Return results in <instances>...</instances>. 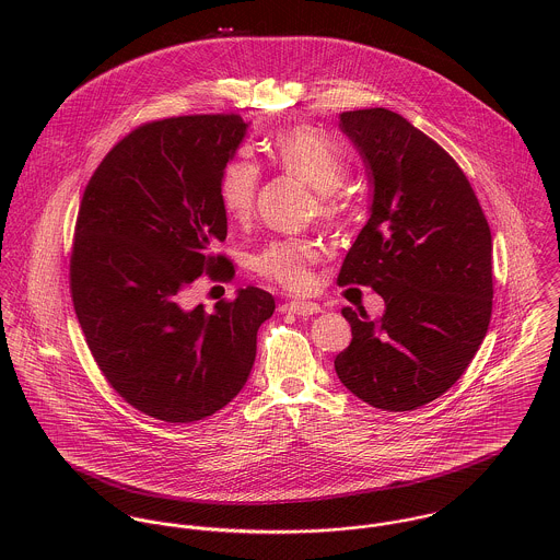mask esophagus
I'll list each match as a JSON object with an SVG mask.
<instances>
[{
	"label": "esophagus",
	"mask_w": 560,
	"mask_h": 560,
	"mask_svg": "<svg viewBox=\"0 0 560 560\" xmlns=\"http://www.w3.org/2000/svg\"><path fill=\"white\" fill-rule=\"evenodd\" d=\"M282 311L287 313H293V315H302V317H308V315H317L320 313L319 304L315 302H304V300H298V302H289L282 306Z\"/></svg>",
	"instance_id": "34e87169"
}]
</instances>
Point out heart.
Segmentation results:
<instances>
[{
  "label": "heart",
  "mask_w": 560,
  "mask_h": 560,
  "mask_svg": "<svg viewBox=\"0 0 560 560\" xmlns=\"http://www.w3.org/2000/svg\"><path fill=\"white\" fill-rule=\"evenodd\" d=\"M269 155L273 163L306 180L319 194V209L325 218H336L338 200L331 196L347 176V158L340 147L315 127H293L271 140ZM258 189V167L254 161L235 158L220 176V205L231 220L249 218ZM320 258L315 241H269L252 260L254 269L291 291H302L313 282V265Z\"/></svg>",
  "instance_id": "1"
}]
</instances>
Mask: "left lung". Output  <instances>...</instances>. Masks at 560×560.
Here are the masks:
<instances>
[{"label":"left lung","mask_w":560,"mask_h":560,"mask_svg":"<svg viewBox=\"0 0 560 560\" xmlns=\"http://www.w3.org/2000/svg\"><path fill=\"white\" fill-rule=\"evenodd\" d=\"M373 185L371 215L338 284L384 298L371 320L342 308L351 342L334 360L358 399L409 411L468 369L491 319V233L470 180L438 142L384 107L340 114Z\"/></svg>","instance_id":"1"}]
</instances>
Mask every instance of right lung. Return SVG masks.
<instances>
[{
    "mask_svg": "<svg viewBox=\"0 0 560 560\" xmlns=\"http://www.w3.org/2000/svg\"><path fill=\"white\" fill-rule=\"evenodd\" d=\"M247 125L237 114L178 116L138 127L92 174L75 226L71 295L109 386L163 422H196L229 405L276 311L247 287L233 302L185 308L202 273L235 276L215 254L226 240L220 176Z\"/></svg>",
    "mask_w": 560,
    "mask_h": 560,
    "instance_id": "obj_1",
    "label": "right lung"
}]
</instances>
